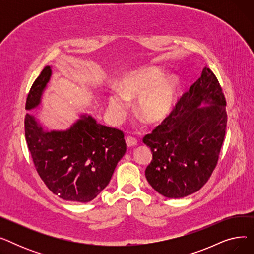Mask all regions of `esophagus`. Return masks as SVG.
<instances>
[{"mask_svg":"<svg viewBox=\"0 0 254 254\" xmlns=\"http://www.w3.org/2000/svg\"><path fill=\"white\" fill-rule=\"evenodd\" d=\"M126 143H127V146L128 148L129 147H134V146L137 145V140L135 138H132V137H127Z\"/></svg>","mask_w":254,"mask_h":254,"instance_id":"obj_1","label":"esophagus"}]
</instances>
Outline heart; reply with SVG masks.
I'll return each instance as SVG.
<instances>
[{"label":"heart","mask_w":254,"mask_h":254,"mask_svg":"<svg viewBox=\"0 0 254 254\" xmlns=\"http://www.w3.org/2000/svg\"><path fill=\"white\" fill-rule=\"evenodd\" d=\"M118 91L107 96V109L114 124L126 116L129 101H137V113L152 126L161 125L174 110L179 92L180 81L177 76L165 77L156 68H145L130 72L118 82Z\"/></svg>","instance_id":"heart-1"}]
</instances>
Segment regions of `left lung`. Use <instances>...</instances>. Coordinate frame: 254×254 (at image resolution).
I'll return each instance as SVG.
<instances>
[{"mask_svg":"<svg viewBox=\"0 0 254 254\" xmlns=\"http://www.w3.org/2000/svg\"><path fill=\"white\" fill-rule=\"evenodd\" d=\"M225 105L217 78L205 66L175 112L144 137L152 152L145 176L159 194L180 198L206 184L224 140Z\"/></svg>","mask_w":254,"mask_h":254,"instance_id":"obj_1","label":"left lung"}]
</instances>
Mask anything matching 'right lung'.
I'll list each match as a JSON object with an SVG mask.
<instances>
[{
	"label": "right lung",
	"instance_id": "1",
	"mask_svg": "<svg viewBox=\"0 0 254 254\" xmlns=\"http://www.w3.org/2000/svg\"><path fill=\"white\" fill-rule=\"evenodd\" d=\"M52 75L46 65L35 80L25 103L31 111L41 104ZM25 139L38 174L47 188L65 201L87 203L109 184L117 163L127 151L124 132L81 114L66 129H44L28 113Z\"/></svg>",
	"mask_w": 254,
	"mask_h": 254
}]
</instances>
